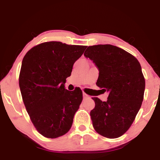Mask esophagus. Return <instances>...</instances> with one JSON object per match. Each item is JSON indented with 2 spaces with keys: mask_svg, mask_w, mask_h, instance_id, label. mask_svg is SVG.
<instances>
[{
  "mask_svg": "<svg viewBox=\"0 0 160 160\" xmlns=\"http://www.w3.org/2000/svg\"><path fill=\"white\" fill-rule=\"evenodd\" d=\"M89 98V96L88 95H87V94L85 93V92H83V98H84V100H86V99H87V98Z\"/></svg>",
  "mask_w": 160,
  "mask_h": 160,
  "instance_id": "esophagus-1",
  "label": "esophagus"
}]
</instances>
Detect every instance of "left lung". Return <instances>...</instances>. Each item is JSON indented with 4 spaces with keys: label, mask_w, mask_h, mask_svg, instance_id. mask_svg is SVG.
<instances>
[{
    "label": "left lung",
    "mask_w": 160,
    "mask_h": 160,
    "mask_svg": "<svg viewBox=\"0 0 160 160\" xmlns=\"http://www.w3.org/2000/svg\"><path fill=\"white\" fill-rule=\"evenodd\" d=\"M84 56L99 70L96 85L109 93L106 101L92 98L93 128L102 136L117 138L129 130L143 102L145 78L141 64L129 52L111 44L89 46Z\"/></svg>",
    "instance_id": "1"
}]
</instances>
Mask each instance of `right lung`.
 <instances>
[{"label":"right lung","mask_w":160,"mask_h":160,"mask_svg":"<svg viewBox=\"0 0 160 160\" xmlns=\"http://www.w3.org/2000/svg\"><path fill=\"white\" fill-rule=\"evenodd\" d=\"M87 46L49 41L35 46L24 57L19 85L25 108L36 130L56 138L71 129L83 99L82 91L65 88L74 62Z\"/></svg>","instance_id":"1"}]
</instances>
